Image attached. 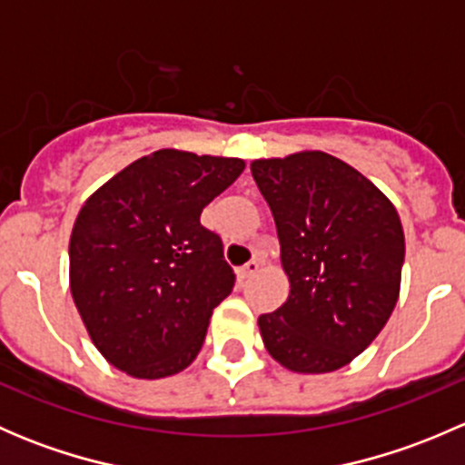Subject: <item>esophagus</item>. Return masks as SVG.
<instances>
[{
    "label": "esophagus",
    "mask_w": 465,
    "mask_h": 465,
    "mask_svg": "<svg viewBox=\"0 0 465 465\" xmlns=\"http://www.w3.org/2000/svg\"><path fill=\"white\" fill-rule=\"evenodd\" d=\"M259 267H261V261H250L247 262V265H242L241 270H238V274H241V279L245 281V279H250V276H254L256 272H259Z\"/></svg>",
    "instance_id": "esophagus-1"
}]
</instances>
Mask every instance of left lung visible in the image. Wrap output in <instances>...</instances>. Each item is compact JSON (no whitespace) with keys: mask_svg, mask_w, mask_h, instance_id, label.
I'll return each mask as SVG.
<instances>
[{"mask_svg":"<svg viewBox=\"0 0 465 465\" xmlns=\"http://www.w3.org/2000/svg\"><path fill=\"white\" fill-rule=\"evenodd\" d=\"M290 294L259 317L267 353L294 373L346 367L378 337L401 292L405 233L387 195L341 159L303 150L254 159Z\"/></svg>","mask_w":465,"mask_h":465,"instance_id":"8db88e82","label":"left lung"}]
</instances>
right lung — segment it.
<instances>
[{"label": "right lung", "mask_w": 465, "mask_h": 465, "mask_svg": "<svg viewBox=\"0 0 465 465\" xmlns=\"http://www.w3.org/2000/svg\"><path fill=\"white\" fill-rule=\"evenodd\" d=\"M245 162L162 148L85 200L69 238V288L94 346L128 376L184 371L233 270L200 213Z\"/></svg>", "instance_id": "right-lung-1"}]
</instances>
